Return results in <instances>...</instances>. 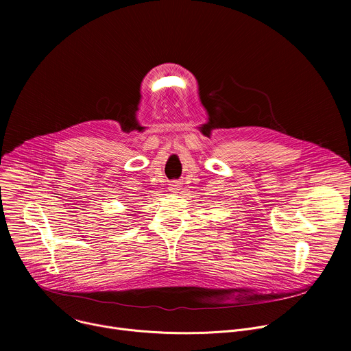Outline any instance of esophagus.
I'll list each match as a JSON object with an SVG mask.
<instances>
[{"mask_svg": "<svg viewBox=\"0 0 351 351\" xmlns=\"http://www.w3.org/2000/svg\"><path fill=\"white\" fill-rule=\"evenodd\" d=\"M179 186H180V184H179L178 182H172V183L169 184V189H171L172 191H176V190H179Z\"/></svg>", "mask_w": 351, "mask_h": 351, "instance_id": "obj_1", "label": "esophagus"}]
</instances>
